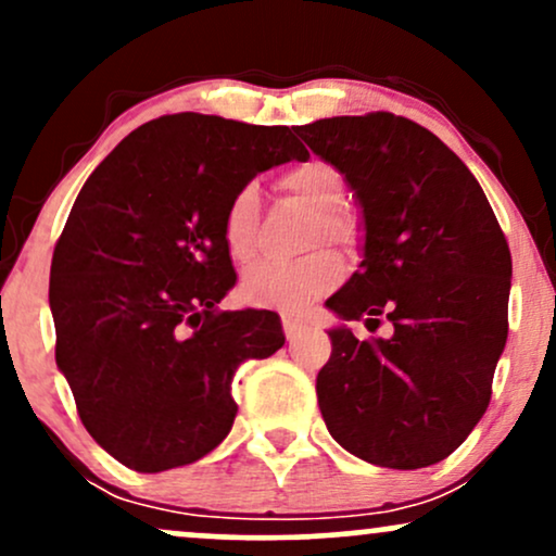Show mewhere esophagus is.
<instances>
[{"instance_id": "34e87169", "label": "esophagus", "mask_w": 556, "mask_h": 556, "mask_svg": "<svg viewBox=\"0 0 556 556\" xmlns=\"http://www.w3.org/2000/svg\"><path fill=\"white\" fill-rule=\"evenodd\" d=\"M282 327H285V337L292 342V340H298V337L305 331V321H303V318H298V316H285Z\"/></svg>"}]
</instances>
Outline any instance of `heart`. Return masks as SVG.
<instances>
[{"label": "heart", "mask_w": 556, "mask_h": 556, "mask_svg": "<svg viewBox=\"0 0 556 556\" xmlns=\"http://www.w3.org/2000/svg\"><path fill=\"white\" fill-rule=\"evenodd\" d=\"M279 188L316 214L314 242L329 240L348 245L355 240V225L342 214V177L331 164L311 162L295 164L279 177ZM258 198L253 188H240L225 212V242L235 258L245 261L253 253V227H256ZM344 277V261L334 251H318L292 264L261 261L242 277V292L251 303L300 308L311 300L329 292Z\"/></svg>", "instance_id": "obj_1"}]
</instances>
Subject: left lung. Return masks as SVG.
<instances>
[{"mask_svg":"<svg viewBox=\"0 0 556 556\" xmlns=\"http://www.w3.org/2000/svg\"><path fill=\"white\" fill-rule=\"evenodd\" d=\"M295 132L344 175L363 214L361 269L327 308L394 327L389 340L329 329L316 376L327 429L379 468L444 460L486 413L507 342L513 256L500 222L460 156L413 119L371 112Z\"/></svg>","mask_w":556,"mask_h":556,"instance_id":"1","label":"left lung"}]
</instances>
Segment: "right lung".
Here are the masks:
<instances>
[{"label": "right lung", "mask_w": 556, "mask_h": 556, "mask_svg": "<svg viewBox=\"0 0 556 556\" xmlns=\"http://www.w3.org/2000/svg\"><path fill=\"white\" fill-rule=\"evenodd\" d=\"M305 162L287 125L180 112L112 151L75 198L52 256L56 368L96 444L138 473L201 460L232 429L240 363L285 344L274 311H219L238 282L232 195Z\"/></svg>", "instance_id": "add662e5"}]
</instances>
